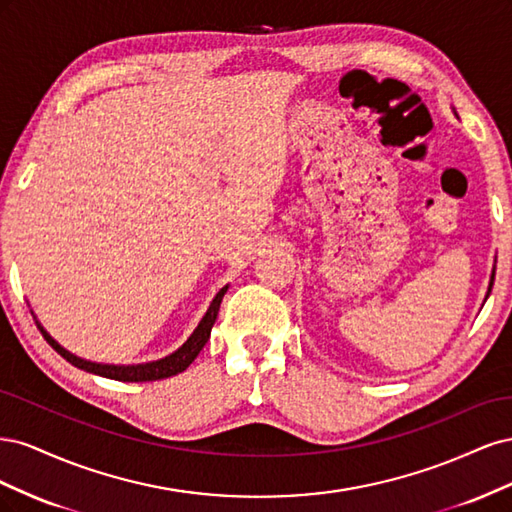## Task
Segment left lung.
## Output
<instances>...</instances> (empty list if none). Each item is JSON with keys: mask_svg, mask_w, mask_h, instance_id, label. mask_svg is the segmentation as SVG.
Listing matches in <instances>:
<instances>
[{"mask_svg": "<svg viewBox=\"0 0 512 512\" xmlns=\"http://www.w3.org/2000/svg\"><path fill=\"white\" fill-rule=\"evenodd\" d=\"M493 275H495V271L491 273V282H489V290H487V297H489V292H491V288H493Z\"/></svg>", "mask_w": 512, "mask_h": 512, "instance_id": "left-lung-1", "label": "left lung"}]
</instances>
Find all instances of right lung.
I'll return each mask as SVG.
<instances>
[{
  "mask_svg": "<svg viewBox=\"0 0 512 512\" xmlns=\"http://www.w3.org/2000/svg\"><path fill=\"white\" fill-rule=\"evenodd\" d=\"M228 286H224L218 294H215V299L211 301L207 314L203 316V320L198 322V327L194 329V333L188 337V342H185L179 350H175L173 354L164 356L160 361H151V363H141V365H102V363H91L81 359V356H76L72 352H68L66 348H61L55 339L44 331L42 324L36 320L38 329L42 333V337L49 342V346L64 356L68 363H72L74 367L85 369L89 374H98L104 378H111V380H119V382H153V380H164L170 376H177L181 371H185L190 367V363L196 359L198 352L203 350V346L207 344V339L211 335V327L215 318H218L220 312V303L224 299Z\"/></svg>",
  "mask_w": 512,
  "mask_h": 512,
  "instance_id": "add662e5",
  "label": "right lung"
}]
</instances>
